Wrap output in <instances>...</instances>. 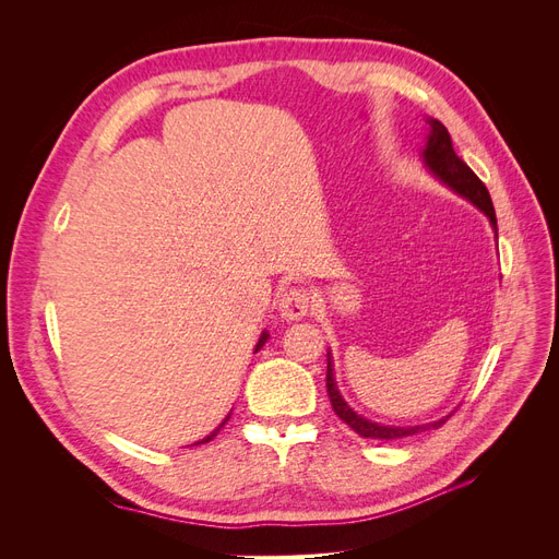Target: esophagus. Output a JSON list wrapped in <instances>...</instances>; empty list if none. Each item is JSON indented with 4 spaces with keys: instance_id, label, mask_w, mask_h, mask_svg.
I'll return each instance as SVG.
<instances>
[{
    "instance_id": "obj_1",
    "label": "esophagus",
    "mask_w": 559,
    "mask_h": 559,
    "mask_svg": "<svg viewBox=\"0 0 559 559\" xmlns=\"http://www.w3.org/2000/svg\"><path fill=\"white\" fill-rule=\"evenodd\" d=\"M310 308H312V296L306 289H300V286H294V289L284 292L280 298V314L286 321L302 319L310 312Z\"/></svg>"
}]
</instances>
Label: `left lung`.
Listing matches in <instances>:
<instances>
[{
  "label": "left lung",
  "instance_id": "obj_1",
  "mask_svg": "<svg viewBox=\"0 0 559 559\" xmlns=\"http://www.w3.org/2000/svg\"><path fill=\"white\" fill-rule=\"evenodd\" d=\"M427 126H429V134H427L425 148H421V154H419L421 163H425L427 170L438 181L445 183L450 191H454L456 195H462L464 200H468L473 207H478L489 218V226H492L495 238H497V214H495L492 198H489V191L485 189V183L476 177V173H473L460 156L454 154L448 128L441 121H438V118H431V116H427ZM326 357H329L326 389H329V399H331L333 411L352 431H357L364 438H376V441H394V438H408V436H415V433H421V431L443 427L448 417L452 415L450 413L441 419L427 421V425H413V427H392V425H380V421L368 419V417H364V415L354 411L352 405L343 399L341 389H337V382H335L331 352H326Z\"/></svg>",
  "mask_w": 559,
  "mask_h": 559
}]
</instances>
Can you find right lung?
I'll return each mask as SVG.
<instances>
[{"label":"right lung","instance_id":"obj_1","mask_svg":"<svg viewBox=\"0 0 559 559\" xmlns=\"http://www.w3.org/2000/svg\"><path fill=\"white\" fill-rule=\"evenodd\" d=\"M267 337H270V333H267V331H263V333H261V337H259V343H257V349H253V352H259V349H261V347H263V345L267 343ZM228 417H230V415H228ZM228 417H226V419L222 421V425H218V427H216V429H214V431H212L210 436H205V438H202V441H195L193 445H200V443H210V441H212V438H214V436H216L218 431H222V427L226 425V421H228Z\"/></svg>","mask_w":559,"mask_h":559}]
</instances>
